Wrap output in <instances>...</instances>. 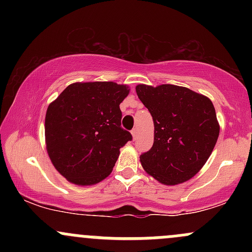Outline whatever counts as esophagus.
I'll list each match as a JSON object with an SVG mask.
<instances>
[{"instance_id": "esophagus-1", "label": "esophagus", "mask_w": 252, "mask_h": 252, "mask_svg": "<svg viewBox=\"0 0 252 252\" xmlns=\"http://www.w3.org/2000/svg\"><path fill=\"white\" fill-rule=\"evenodd\" d=\"M131 135H132V137L136 138V136H137V129H132L131 130Z\"/></svg>"}]
</instances>
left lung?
Here are the masks:
<instances>
[{
    "instance_id": "obj_1",
    "label": "left lung",
    "mask_w": 252,
    "mask_h": 252,
    "mask_svg": "<svg viewBox=\"0 0 252 252\" xmlns=\"http://www.w3.org/2000/svg\"><path fill=\"white\" fill-rule=\"evenodd\" d=\"M136 94L154 121V143L140 156L143 169L163 185L189 180L209 160L219 136L210 98L184 86L140 84Z\"/></svg>"
}]
</instances>
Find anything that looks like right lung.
<instances>
[{"mask_svg":"<svg viewBox=\"0 0 252 252\" xmlns=\"http://www.w3.org/2000/svg\"><path fill=\"white\" fill-rule=\"evenodd\" d=\"M126 85L114 82L73 83L48 105L46 148L56 169L72 184L88 186L112 172L120 148L132 140L121 126L120 104Z\"/></svg>","mask_w":252,"mask_h":252,"instance_id":"1","label":"right lung"}]
</instances>
